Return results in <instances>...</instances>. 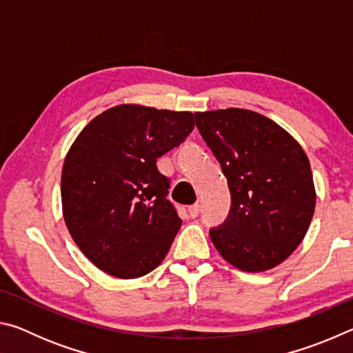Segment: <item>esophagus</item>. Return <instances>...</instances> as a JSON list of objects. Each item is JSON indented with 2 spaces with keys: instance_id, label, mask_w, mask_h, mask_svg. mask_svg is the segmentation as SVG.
Listing matches in <instances>:
<instances>
[{
  "instance_id": "34e87169",
  "label": "esophagus",
  "mask_w": 353,
  "mask_h": 353,
  "mask_svg": "<svg viewBox=\"0 0 353 353\" xmlns=\"http://www.w3.org/2000/svg\"><path fill=\"white\" fill-rule=\"evenodd\" d=\"M188 213H190L191 218H196V216H198V214L201 213V205H199V204L190 205V207H188Z\"/></svg>"
}]
</instances>
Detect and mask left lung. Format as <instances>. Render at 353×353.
Segmentation results:
<instances>
[{"label":"left lung","instance_id":"1","mask_svg":"<svg viewBox=\"0 0 353 353\" xmlns=\"http://www.w3.org/2000/svg\"><path fill=\"white\" fill-rule=\"evenodd\" d=\"M194 117L232 198L229 216L210 230L214 248L241 271L271 270L294 252L312 223L316 191L307 154L283 128L252 110Z\"/></svg>","mask_w":353,"mask_h":353}]
</instances>
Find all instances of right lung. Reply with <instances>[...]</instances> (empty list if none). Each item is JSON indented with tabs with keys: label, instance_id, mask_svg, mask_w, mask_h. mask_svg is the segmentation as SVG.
Instances as JSON below:
<instances>
[{
	"label": "right lung",
	"instance_id": "right-lung-1",
	"mask_svg": "<svg viewBox=\"0 0 353 353\" xmlns=\"http://www.w3.org/2000/svg\"><path fill=\"white\" fill-rule=\"evenodd\" d=\"M194 128L191 112L121 104L77 135L62 170L65 224L82 254L109 276L137 279L168 254L182 219L166 199L157 159Z\"/></svg>",
	"mask_w": 353,
	"mask_h": 353
}]
</instances>
